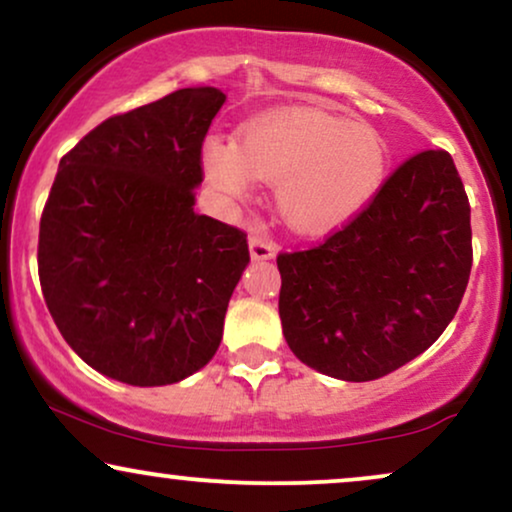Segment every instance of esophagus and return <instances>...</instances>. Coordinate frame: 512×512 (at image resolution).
<instances>
[{
  "label": "esophagus",
  "instance_id": "1",
  "mask_svg": "<svg viewBox=\"0 0 512 512\" xmlns=\"http://www.w3.org/2000/svg\"><path fill=\"white\" fill-rule=\"evenodd\" d=\"M275 244L268 242L266 237L258 235V232H251L249 235V254L254 261H270L275 256Z\"/></svg>",
  "mask_w": 512,
  "mask_h": 512
}]
</instances>
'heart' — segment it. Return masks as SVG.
I'll list each match as a JSON object with an SVG mask.
<instances>
[{
    "label": "heart",
    "instance_id": "obj_1",
    "mask_svg": "<svg viewBox=\"0 0 512 512\" xmlns=\"http://www.w3.org/2000/svg\"><path fill=\"white\" fill-rule=\"evenodd\" d=\"M201 163L218 197L244 199L254 178L275 182L280 218L299 235H325L375 197L387 151L370 125L301 106L254 118L239 144L213 137Z\"/></svg>",
    "mask_w": 512,
    "mask_h": 512
}]
</instances>
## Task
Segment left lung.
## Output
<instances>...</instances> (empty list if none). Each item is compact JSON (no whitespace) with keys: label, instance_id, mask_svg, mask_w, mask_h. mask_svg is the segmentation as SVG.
<instances>
[{"label":"left lung","instance_id":"8db88e82","mask_svg":"<svg viewBox=\"0 0 512 512\" xmlns=\"http://www.w3.org/2000/svg\"><path fill=\"white\" fill-rule=\"evenodd\" d=\"M280 320L308 368L344 382L399 370L441 337L470 280V204L446 151L410 156L349 225L277 256Z\"/></svg>","mask_w":512,"mask_h":512}]
</instances>
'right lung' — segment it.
<instances>
[{
	"mask_svg": "<svg viewBox=\"0 0 512 512\" xmlns=\"http://www.w3.org/2000/svg\"><path fill=\"white\" fill-rule=\"evenodd\" d=\"M223 104L216 87H185L97 125L59 163L40 220L42 294L68 346L111 380L180 382L223 339L249 244L194 213Z\"/></svg>",
	"mask_w": 512,
	"mask_h": 512,
	"instance_id": "add662e5",
	"label": "right lung"
}]
</instances>
